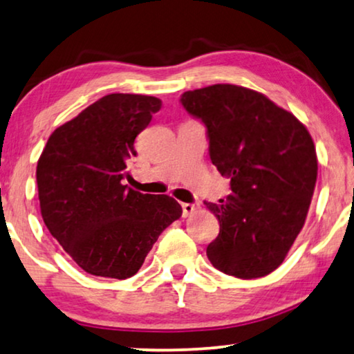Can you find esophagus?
I'll use <instances>...</instances> for the list:
<instances>
[{
	"label": "esophagus",
	"instance_id": "34e87169",
	"mask_svg": "<svg viewBox=\"0 0 354 354\" xmlns=\"http://www.w3.org/2000/svg\"><path fill=\"white\" fill-rule=\"evenodd\" d=\"M197 205L195 203H183V216L184 218H189V216H192L195 211H197Z\"/></svg>",
	"mask_w": 354,
	"mask_h": 354
}]
</instances>
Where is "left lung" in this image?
Wrapping results in <instances>:
<instances>
[{
	"instance_id": "1",
	"label": "left lung",
	"mask_w": 354,
	"mask_h": 354,
	"mask_svg": "<svg viewBox=\"0 0 354 354\" xmlns=\"http://www.w3.org/2000/svg\"><path fill=\"white\" fill-rule=\"evenodd\" d=\"M181 104L207 127L211 162L230 178L227 198L207 203L221 227L208 259L225 275L266 277L281 266L312 203V136L292 113L241 86L184 92Z\"/></svg>"
}]
</instances>
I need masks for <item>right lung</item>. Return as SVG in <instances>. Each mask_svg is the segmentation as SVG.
<instances>
[{
  "mask_svg": "<svg viewBox=\"0 0 354 354\" xmlns=\"http://www.w3.org/2000/svg\"><path fill=\"white\" fill-rule=\"evenodd\" d=\"M156 97L111 93L49 136L36 167L46 227L82 270L125 279L143 266L183 208L127 187L135 138L160 109Z\"/></svg>",
  "mask_w": 354,
  "mask_h": 354,
  "instance_id": "obj_1",
  "label": "right lung"
}]
</instances>
